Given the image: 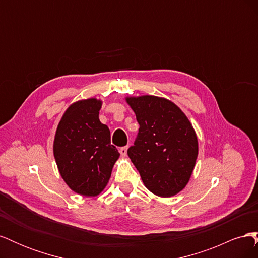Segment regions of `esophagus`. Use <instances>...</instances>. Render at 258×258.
<instances>
[{"label":"esophagus","instance_id":"34e87169","mask_svg":"<svg viewBox=\"0 0 258 258\" xmlns=\"http://www.w3.org/2000/svg\"><path fill=\"white\" fill-rule=\"evenodd\" d=\"M127 151H128V146H124V147L120 148L119 153H120V155L122 156V157H126V156H127Z\"/></svg>","mask_w":258,"mask_h":258}]
</instances>
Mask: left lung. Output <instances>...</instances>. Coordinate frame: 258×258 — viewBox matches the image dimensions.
Segmentation results:
<instances>
[{
	"label": "left lung",
	"mask_w": 258,
	"mask_h": 258,
	"mask_svg": "<svg viewBox=\"0 0 258 258\" xmlns=\"http://www.w3.org/2000/svg\"><path fill=\"white\" fill-rule=\"evenodd\" d=\"M124 99L140 124L129 158L148 190L162 198L175 196L188 184L196 165V131L181 108L166 98Z\"/></svg>",
	"instance_id": "left-lung-1"
}]
</instances>
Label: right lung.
I'll list each match as a JSON object with an SVG mask.
<instances>
[{
	"label": "right lung",
	"instance_id": "right-lung-1",
	"mask_svg": "<svg viewBox=\"0 0 258 258\" xmlns=\"http://www.w3.org/2000/svg\"><path fill=\"white\" fill-rule=\"evenodd\" d=\"M102 100L89 98L70 105L53 139V157L61 177L74 192L96 197L103 191L120 154L111 132L99 119Z\"/></svg>",
	"mask_w": 258,
	"mask_h": 258
}]
</instances>
